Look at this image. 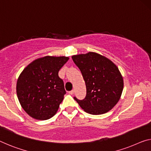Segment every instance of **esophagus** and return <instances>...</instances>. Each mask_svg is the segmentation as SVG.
Instances as JSON below:
<instances>
[{"instance_id":"obj_1","label":"esophagus","mask_w":151,"mask_h":151,"mask_svg":"<svg viewBox=\"0 0 151 151\" xmlns=\"http://www.w3.org/2000/svg\"><path fill=\"white\" fill-rule=\"evenodd\" d=\"M74 92H75V91H74V90H71V91L69 92V94L72 95V94H74Z\"/></svg>"}]
</instances>
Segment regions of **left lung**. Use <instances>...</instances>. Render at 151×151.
<instances>
[{"mask_svg":"<svg viewBox=\"0 0 151 151\" xmlns=\"http://www.w3.org/2000/svg\"><path fill=\"white\" fill-rule=\"evenodd\" d=\"M73 62L82 74L86 86L83 100L74 97L82 109L92 115H101L112 109L121 98L124 79L111 60L97 52L73 55Z\"/></svg>","mask_w":151,"mask_h":151,"instance_id":"8db88e82","label":"left lung"}]
</instances>
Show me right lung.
Here are the masks:
<instances>
[{
  "label": "right lung",
  "mask_w": 151,
  "mask_h": 151,
  "mask_svg": "<svg viewBox=\"0 0 151 151\" xmlns=\"http://www.w3.org/2000/svg\"><path fill=\"white\" fill-rule=\"evenodd\" d=\"M69 59L64 56L38 58L20 73L16 86L17 98L30 117L46 120L57 113L66 93L58 73Z\"/></svg>",
  "instance_id": "obj_1"
}]
</instances>
